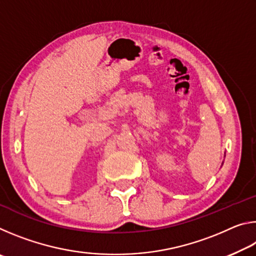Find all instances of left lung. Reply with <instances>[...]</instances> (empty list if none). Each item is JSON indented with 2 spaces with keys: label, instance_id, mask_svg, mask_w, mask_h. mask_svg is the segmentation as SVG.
I'll return each mask as SVG.
<instances>
[{
  "label": "left lung",
  "instance_id": "8db88e82",
  "mask_svg": "<svg viewBox=\"0 0 256 256\" xmlns=\"http://www.w3.org/2000/svg\"><path fill=\"white\" fill-rule=\"evenodd\" d=\"M222 164H224V162H222Z\"/></svg>",
  "mask_w": 256,
  "mask_h": 256
}]
</instances>
